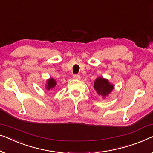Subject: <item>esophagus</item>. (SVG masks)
I'll list each match as a JSON object with an SVG mask.
<instances>
[{
    "mask_svg": "<svg viewBox=\"0 0 153 153\" xmlns=\"http://www.w3.org/2000/svg\"><path fill=\"white\" fill-rule=\"evenodd\" d=\"M73 77H74V79H78L80 78V76H79V74H74V76H73Z\"/></svg>",
    "mask_w": 153,
    "mask_h": 153,
    "instance_id": "34e87169",
    "label": "esophagus"
}]
</instances>
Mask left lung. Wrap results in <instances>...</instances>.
<instances>
[{"label": "left lung", "mask_w": 153, "mask_h": 153, "mask_svg": "<svg viewBox=\"0 0 153 153\" xmlns=\"http://www.w3.org/2000/svg\"><path fill=\"white\" fill-rule=\"evenodd\" d=\"M94 89L99 95L105 96L112 91L114 86L109 84L107 79L102 77H98L94 82Z\"/></svg>", "instance_id": "obj_1"}]
</instances>
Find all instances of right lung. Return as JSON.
<instances>
[{
  "instance_id": "obj_1",
  "label": "right lung",
  "mask_w": 153,
  "mask_h": 153,
  "mask_svg": "<svg viewBox=\"0 0 153 153\" xmlns=\"http://www.w3.org/2000/svg\"><path fill=\"white\" fill-rule=\"evenodd\" d=\"M56 85H57V83H56L55 79L53 78H51L50 79H48V80L47 81L46 89L48 90H50L51 89H53V88H54Z\"/></svg>"
}]
</instances>
